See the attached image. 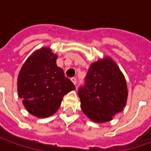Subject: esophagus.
I'll use <instances>...</instances> for the list:
<instances>
[{
	"mask_svg": "<svg viewBox=\"0 0 151 151\" xmlns=\"http://www.w3.org/2000/svg\"><path fill=\"white\" fill-rule=\"evenodd\" d=\"M71 81H72V82L74 84V85L77 84V80H76L75 78H71Z\"/></svg>",
	"mask_w": 151,
	"mask_h": 151,
	"instance_id": "obj_1",
	"label": "esophagus"
}]
</instances>
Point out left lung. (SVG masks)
<instances>
[{
    "label": "left lung",
    "instance_id": "left-lung-1",
    "mask_svg": "<svg viewBox=\"0 0 151 151\" xmlns=\"http://www.w3.org/2000/svg\"><path fill=\"white\" fill-rule=\"evenodd\" d=\"M78 96L83 113L95 123L110 121L123 110L128 99L126 80L110 56L91 63Z\"/></svg>",
    "mask_w": 151,
    "mask_h": 151
}]
</instances>
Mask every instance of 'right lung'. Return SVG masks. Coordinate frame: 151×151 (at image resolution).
<instances>
[{
	"label": "right lung",
	"mask_w": 151,
	"mask_h": 151,
	"mask_svg": "<svg viewBox=\"0 0 151 151\" xmlns=\"http://www.w3.org/2000/svg\"><path fill=\"white\" fill-rule=\"evenodd\" d=\"M57 57L51 48L41 47L28 57L18 73V96L27 111L38 118L56 113L65 95L75 90L56 65Z\"/></svg>",
	"instance_id": "right-lung-1"
}]
</instances>
